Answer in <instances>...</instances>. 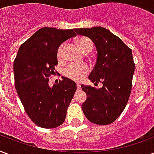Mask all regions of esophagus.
Here are the masks:
<instances>
[{
    "label": "esophagus",
    "instance_id": "1",
    "mask_svg": "<svg viewBox=\"0 0 154 154\" xmlns=\"http://www.w3.org/2000/svg\"><path fill=\"white\" fill-rule=\"evenodd\" d=\"M77 90H80V89H81V85H80L79 83H77Z\"/></svg>",
    "mask_w": 154,
    "mask_h": 154
}]
</instances>
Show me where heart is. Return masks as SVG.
<instances>
[{
  "label": "heart",
  "mask_w": 154,
  "mask_h": 154,
  "mask_svg": "<svg viewBox=\"0 0 154 154\" xmlns=\"http://www.w3.org/2000/svg\"><path fill=\"white\" fill-rule=\"evenodd\" d=\"M77 44L80 50L83 53H89L93 49V42L91 40L87 37H80L79 39L77 40ZM62 49L63 45H60V48L58 49V57H60V56H61ZM89 69L86 64H80V65L71 64L64 70V75L69 79L76 81V82H79L84 78L85 76L89 72Z\"/></svg>",
  "instance_id": "heart-1"
}]
</instances>
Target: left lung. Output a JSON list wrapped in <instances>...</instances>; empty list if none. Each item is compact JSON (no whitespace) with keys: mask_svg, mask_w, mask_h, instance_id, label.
Masks as SVG:
<instances>
[{"mask_svg":"<svg viewBox=\"0 0 154 154\" xmlns=\"http://www.w3.org/2000/svg\"><path fill=\"white\" fill-rule=\"evenodd\" d=\"M74 31L89 37L95 45L97 62L89 79L94 85H103L100 89L82 85L87 95L82 105L83 112L94 124H111L123 112L131 93L135 69L132 50L105 28H80Z\"/></svg>","mask_w":154,"mask_h":154,"instance_id":"obj_1","label":"left lung"}]
</instances>
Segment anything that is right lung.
<instances>
[{
	"instance_id": "1",
	"label": "right lung",
	"mask_w": 154,
	"mask_h": 154,
	"mask_svg": "<svg viewBox=\"0 0 154 154\" xmlns=\"http://www.w3.org/2000/svg\"><path fill=\"white\" fill-rule=\"evenodd\" d=\"M75 36L72 29L42 28L20 45L13 62L18 96L30 119L42 128L53 129L65 122L77 89L76 83L65 77L53 87L49 85L58 63V48Z\"/></svg>"
}]
</instances>
